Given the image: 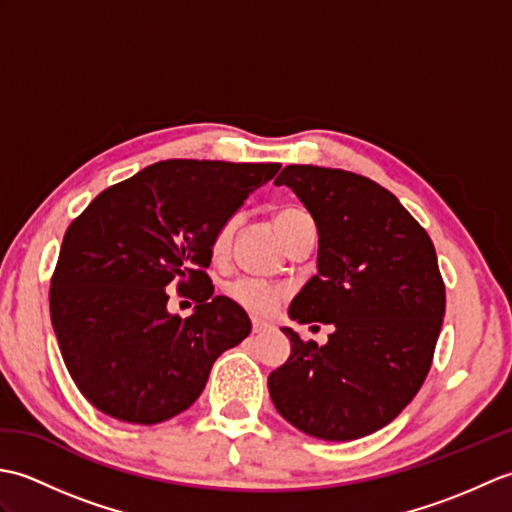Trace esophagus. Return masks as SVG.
<instances>
[{
    "mask_svg": "<svg viewBox=\"0 0 512 512\" xmlns=\"http://www.w3.org/2000/svg\"><path fill=\"white\" fill-rule=\"evenodd\" d=\"M266 330H270V323L253 319V334H262V332H266Z\"/></svg>",
    "mask_w": 512,
    "mask_h": 512,
    "instance_id": "34e87169",
    "label": "esophagus"
}]
</instances>
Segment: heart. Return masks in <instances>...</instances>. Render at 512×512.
Here are the masks:
<instances>
[{
    "label": "heart",
    "mask_w": 512,
    "mask_h": 512,
    "mask_svg": "<svg viewBox=\"0 0 512 512\" xmlns=\"http://www.w3.org/2000/svg\"><path fill=\"white\" fill-rule=\"evenodd\" d=\"M273 224L277 228L281 242L286 244L290 235L299 231L301 226L312 224V217L303 209H299V206L288 204V206H279V209L273 213ZM233 228H235V220H228L215 231L211 239V253L215 257H222L228 250V246H231ZM224 292L235 306L250 312L253 317H268V314H273L275 308L281 303V299L286 297L284 286L270 284V281L255 279V277H237L233 281H228L224 286Z\"/></svg>",
    "instance_id": "1"
}]
</instances>
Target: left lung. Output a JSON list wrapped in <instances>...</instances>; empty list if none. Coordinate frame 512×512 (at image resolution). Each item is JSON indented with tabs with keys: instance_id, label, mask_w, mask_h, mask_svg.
<instances>
[{
	"instance_id": "obj_1",
	"label": "left lung",
	"mask_w": 512,
	"mask_h": 512,
	"mask_svg": "<svg viewBox=\"0 0 512 512\" xmlns=\"http://www.w3.org/2000/svg\"><path fill=\"white\" fill-rule=\"evenodd\" d=\"M275 184L297 193L319 233L317 275L288 314L334 332L317 345L281 328L292 347L268 376L270 398L312 438L369 436L429 374L447 303L436 248L394 193L358 173L288 165Z\"/></svg>"
}]
</instances>
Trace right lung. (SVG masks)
I'll use <instances>...</instances> for the list:
<instances>
[{"instance_id":"1","label":"right lung","mask_w":512,"mask_h":512,"mask_svg":"<svg viewBox=\"0 0 512 512\" xmlns=\"http://www.w3.org/2000/svg\"><path fill=\"white\" fill-rule=\"evenodd\" d=\"M277 162L162 160L96 195L63 235L50 317L72 380L116 420L158 424L189 409L215 358L250 334L248 314L215 297L211 239ZM178 283L199 303L166 310Z\"/></svg>"}]
</instances>
